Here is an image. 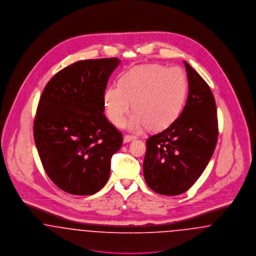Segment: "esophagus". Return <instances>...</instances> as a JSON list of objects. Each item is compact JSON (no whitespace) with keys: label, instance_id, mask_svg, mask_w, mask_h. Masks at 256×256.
I'll return each instance as SVG.
<instances>
[{"label":"esophagus","instance_id":"34e87169","mask_svg":"<svg viewBox=\"0 0 256 256\" xmlns=\"http://www.w3.org/2000/svg\"><path fill=\"white\" fill-rule=\"evenodd\" d=\"M134 139H135L134 136H132V135H124V143H130V142H132Z\"/></svg>","mask_w":256,"mask_h":256}]
</instances>
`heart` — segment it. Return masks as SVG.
Listing matches in <instances>:
<instances>
[{
  "mask_svg": "<svg viewBox=\"0 0 256 256\" xmlns=\"http://www.w3.org/2000/svg\"><path fill=\"white\" fill-rule=\"evenodd\" d=\"M186 91L187 80L182 69H167L159 64L139 65L124 74L120 86L106 90L104 106L110 122L120 126L134 106L136 113L126 124L128 128L141 132L148 126L158 132L178 119Z\"/></svg>",
  "mask_w": 256,
  "mask_h": 256,
  "instance_id": "1",
  "label": "heart"
}]
</instances>
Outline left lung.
Here are the masks:
<instances>
[{
    "label": "left lung",
    "mask_w": 256,
    "mask_h": 256,
    "mask_svg": "<svg viewBox=\"0 0 256 256\" xmlns=\"http://www.w3.org/2000/svg\"><path fill=\"white\" fill-rule=\"evenodd\" d=\"M189 93L182 114L146 141L143 170L148 186L160 195L186 192L206 168L218 140L215 98L204 80L186 62Z\"/></svg>",
    "instance_id": "left-lung-1"
}]
</instances>
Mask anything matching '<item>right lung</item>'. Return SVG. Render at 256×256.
Listing matches in <instances>:
<instances>
[{"label":"right lung","mask_w":256,"mask_h":256,"mask_svg":"<svg viewBox=\"0 0 256 256\" xmlns=\"http://www.w3.org/2000/svg\"><path fill=\"white\" fill-rule=\"evenodd\" d=\"M120 60H88L54 74L40 98L34 135L45 172L61 190L93 195L110 178L122 137L104 114V95Z\"/></svg>","instance_id":"obj_1"}]
</instances>
